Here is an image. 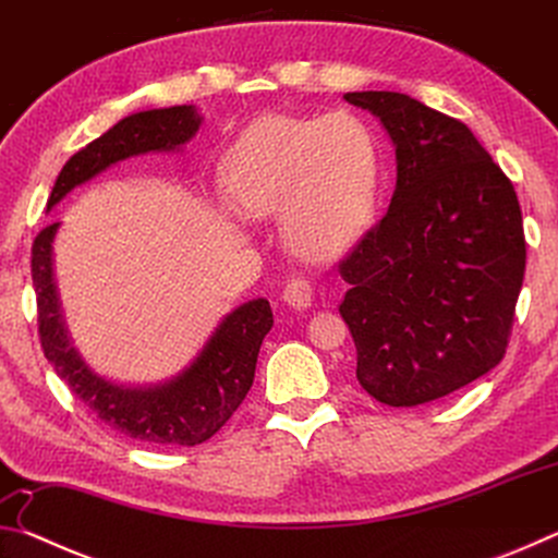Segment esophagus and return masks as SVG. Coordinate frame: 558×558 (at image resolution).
Listing matches in <instances>:
<instances>
[{"mask_svg":"<svg viewBox=\"0 0 558 558\" xmlns=\"http://www.w3.org/2000/svg\"><path fill=\"white\" fill-rule=\"evenodd\" d=\"M282 300H286L292 310H307L310 305H313V300H315L313 282L305 280V278L290 280L288 286H286V290H282Z\"/></svg>","mask_w":558,"mask_h":558,"instance_id":"esophagus-1","label":"esophagus"}]
</instances>
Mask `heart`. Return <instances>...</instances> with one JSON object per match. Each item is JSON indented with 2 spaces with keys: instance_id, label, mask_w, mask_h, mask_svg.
I'll use <instances>...</instances> for the list:
<instances>
[{
  "instance_id": "1",
  "label": "heart",
  "mask_w": 558,
  "mask_h": 558,
  "mask_svg": "<svg viewBox=\"0 0 558 558\" xmlns=\"http://www.w3.org/2000/svg\"><path fill=\"white\" fill-rule=\"evenodd\" d=\"M221 186L235 214H278L292 253L327 260L369 229L381 189L379 149L352 112L263 116L226 153Z\"/></svg>"
}]
</instances>
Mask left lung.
<instances>
[{
  "label": "left lung",
  "mask_w": 558,
  "mask_h": 558,
  "mask_svg": "<svg viewBox=\"0 0 558 558\" xmlns=\"http://www.w3.org/2000/svg\"><path fill=\"white\" fill-rule=\"evenodd\" d=\"M396 147L384 219L339 263L356 379L386 405L442 399L502 362L522 290V209L468 125L403 93H347Z\"/></svg>",
  "instance_id": "1"
}]
</instances>
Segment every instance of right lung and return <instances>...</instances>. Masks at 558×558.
<instances>
[{"label":"right lung","instance_id":"obj_1","mask_svg":"<svg viewBox=\"0 0 558 558\" xmlns=\"http://www.w3.org/2000/svg\"><path fill=\"white\" fill-rule=\"evenodd\" d=\"M202 125L194 106L143 110L122 118L63 165L51 189L53 209L71 189L86 184L110 165L145 153H172ZM59 223L46 226L32 245V280L39 307V337L46 359L69 389L106 421L145 446H199L209 440L248 393L263 337L272 327L266 298L243 302L226 315L202 352L174 379L157 386H125L98 376L83 362L65 329L53 282V239Z\"/></svg>","mask_w":558,"mask_h":558}]
</instances>
